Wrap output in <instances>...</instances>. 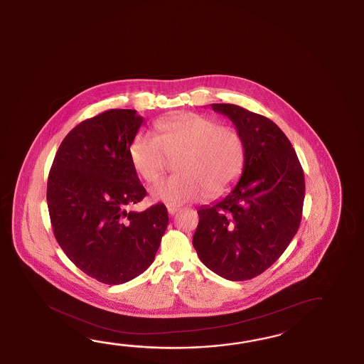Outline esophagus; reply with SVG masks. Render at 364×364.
Returning a JSON list of instances; mask_svg holds the SVG:
<instances>
[{"label":"esophagus","mask_w":364,"mask_h":364,"mask_svg":"<svg viewBox=\"0 0 364 364\" xmlns=\"http://www.w3.org/2000/svg\"><path fill=\"white\" fill-rule=\"evenodd\" d=\"M166 209H168V213L171 214V215L177 213L179 210V208L173 207V205H166Z\"/></svg>","instance_id":"1"}]
</instances>
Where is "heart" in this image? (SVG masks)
<instances>
[{
  "label": "heart",
  "instance_id": "heart-1",
  "mask_svg": "<svg viewBox=\"0 0 364 364\" xmlns=\"http://www.w3.org/2000/svg\"><path fill=\"white\" fill-rule=\"evenodd\" d=\"M157 134L139 132L129 146V157L141 178L151 182L177 159L179 174L150 186L151 199L182 205L226 193L242 174L247 147L237 129L203 114L182 112L155 124Z\"/></svg>",
  "mask_w": 364,
  "mask_h": 364
}]
</instances>
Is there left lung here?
Returning <instances> with one entry per match:
<instances>
[{"label": "left lung", "instance_id": "left-lung-1", "mask_svg": "<svg viewBox=\"0 0 364 364\" xmlns=\"http://www.w3.org/2000/svg\"><path fill=\"white\" fill-rule=\"evenodd\" d=\"M242 133V177L225 199L200 208L193 248L222 278L240 282L267 270L283 255L302 218L305 177L296 151L275 122L245 108L214 103Z\"/></svg>", "mask_w": 364, "mask_h": 364}]
</instances>
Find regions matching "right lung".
Here are the masks:
<instances>
[{
    "mask_svg": "<svg viewBox=\"0 0 364 364\" xmlns=\"http://www.w3.org/2000/svg\"><path fill=\"white\" fill-rule=\"evenodd\" d=\"M142 122L134 109H108L80 122L60 143L48 178L58 244L105 284H122L147 270L169 222L160 203L128 212L147 193L129 157Z\"/></svg>",
    "mask_w": 364,
    "mask_h": 364,
    "instance_id": "add662e5",
    "label": "right lung"
}]
</instances>
